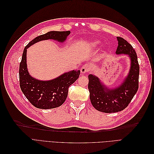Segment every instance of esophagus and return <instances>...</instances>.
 <instances>
[{"instance_id":"1","label":"esophagus","mask_w":154,"mask_h":154,"mask_svg":"<svg viewBox=\"0 0 154 154\" xmlns=\"http://www.w3.org/2000/svg\"><path fill=\"white\" fill-rule=\"evenodd\" d=\"M89 71V67L88 66H83L81 69H80V72L82 74H84L85 73H87V72Z\"/></svg>"}]
</instances>
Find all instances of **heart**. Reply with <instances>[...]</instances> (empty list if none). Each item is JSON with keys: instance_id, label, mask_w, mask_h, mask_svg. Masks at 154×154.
<instances>
[{"instance_id": "obj_1", "label": "heart", "mask_w": 154, "mask_h": 154, "mask_svg": "<svg viewBox=\"0 0 154 154\" xmlns=\"http://www.w3.org/2000/svg\"><path fill=\"white\" fill-rule=\"evenodd\" d=\"M98 44H99V42L97 41V40L93 41L91 43V45L92 46V47H96V46L98 45Z\"/></svg>"}]
</instances>
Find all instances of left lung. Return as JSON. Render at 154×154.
<instances>
[{"mask_svg":"<svg viewBox=\"0 0 154 154\" xmlns=\"http://www.w3.org/2000/svg\"><path fill=\"white\" fill-rule=\"evenodd\" d=\"M118 46L116 53L127 54L130 58V69L123 83L117 87L110 88L93 74L88 75V88L90 100L94 108L105 113L122 111L127 107L136 94L139 87V66L136 51L128 42L117 37Z\"/></svg>","mask_w":154,"mask_h":154,"instance_id":"obj_1","label":"left lung"}]
</instances>
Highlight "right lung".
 <instances>
[{"label":"right lung","mask_w":154,"mask_h":154,"mask_svg":"<svg viewBox=\"0 0 154 154\" xmlns=\"http://www.w3.org/2000/svg\"><path fill=\"white\" fill-rule=\"evenodd\" d=\"M70 33L69 31L48 32L31 40L23 51L19 68L20 87L26 98L36 108L50 109L61 106L67 98L69 87L78 78L80 71L73 70L48 81L37 80L32 77L27 71V49L38 42L45 40H54L62 43Z\"/></svg>","instance_id":"1"}]
</instances>
